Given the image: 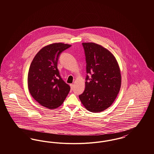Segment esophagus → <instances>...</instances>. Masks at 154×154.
<instances>
[{"label":"esophagus","instance_id":"34e87169","mask_svg":"<svg viewBox=\"0 0 154 154\" xmlns=\"http://www.w3.org/2000/svg\"><path fill=\"white\" fill-rule=\"evenodd\" d=\"M70 86L71 89H73V84H70Z\"/></svg>","mask_w":154,"mask_h":154}]
</instances>
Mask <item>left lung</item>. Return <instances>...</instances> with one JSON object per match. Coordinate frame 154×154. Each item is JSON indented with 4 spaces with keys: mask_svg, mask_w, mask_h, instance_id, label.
<instances>
[{
    "mask_svg": "<svg viewBox=\"0 0 154 154\" xmlns=\"http://www.w3.org/2000/svg\"><path fill=\"white\" fill-rule=\"evenodd\" d=\"M87 73L85 88L79 95L87 110L99 112L114 102L121 85V75L117 60L107 49L95 43H82Z\"/></svg>",
    "mask_w": 154,
    "mask_h": 154,
    "instance_id": "1",
    "label": "left lung"
}]
</instances>
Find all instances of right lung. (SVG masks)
Returning a JSON list of instances; mask_svg holds the SVG:
<instances>
[{
	"label": "right lung",
	"instance_id": "add662e5",
	"mask_svg": "<svg viewBox=\"0 0 154 154\" xmlns=\"http://www.w3.org/2000/svg\"><path fill=\"white\" fill-rule=\"evenodd\" d=\"M71 47L56 43L42 48L33 59L28 75L30 95L40 105L49 109L59 107L70 87L60 76L57 64L60 54Z\"/></svg>",
	"mask_w": 154,
	"mask_h": 154
}]
</instances>
